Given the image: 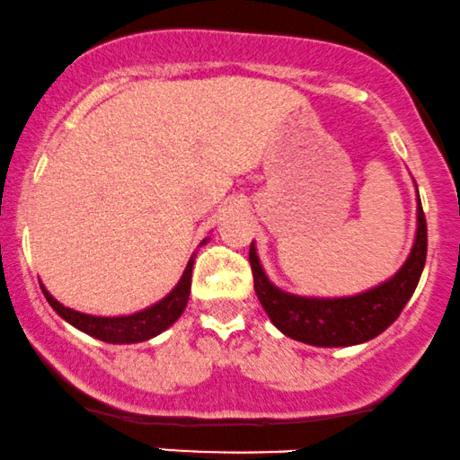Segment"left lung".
Listing matches in <instances>:
<instances>
[{
	"label": "left lung",
	"instance_id": "obj_1",
	"mask_svg": "<svg viewBox=\"0 0 460 460\" xmlns=\"http://www.w3.org/2000/svg\"><path fill=\"white\" fill-rule=\"evenodd\" d=\"M426 219L418 193V230L411 253L387 282L350 296H301L278 288L250 245L253 288L267 316L284 336L312 347H353L385 332L411 299L426 262Z\"/></svg>",
	"mask_w": 460,
	"mask_h": 460
}]
</instances>
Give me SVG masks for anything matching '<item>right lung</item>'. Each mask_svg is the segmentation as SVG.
Instances as JSON below:
<instances>
[{
	"mask_svg": "<svg viewBox=\"0 0 460 460\" xmlns=\"http://www.w3.org/2000/svg\"><path fill=\"white\" fill-rule=\"evenodd\" d=\"M208 239H204L199 245H204ZM193 261H196V253L189 258L185 273H182L181 282L174 286L170 295H165L159 304L146 307L142 312H135L128 316H92L84 314V312L70 310V307L62 305L58 299H53V295L49 293L45 286L40 284L42 295L47 296L49 305L58 312L64 321L70 323L73 327H77L79 332L88 333V336L102 340V342L110 344H135L144 342L159 336L161 332H165L167 327L174 325L185 312L189 293H191V271H193Z\"/></svg>",
	"mask_w": 460,
	"mask_h": 460,
	"instance_id": "obj_1",
	"label": "right lung"
}]
</instances>
